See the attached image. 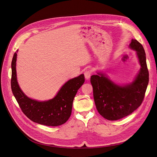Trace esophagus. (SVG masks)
<instances>
[{
	"instance_id": "esophagus-1",
	"label": "esophagus",
	"mask_w": 157,
	"mask_h": 157,
	"mask_svg": "<svg viewBox=\"0 0 157 157\" xmlns=\"http://www.w3.org/2000/svg\"><path fill=\"white\" fill-rule=\"evenodd\" d=\"M91 76V71L87 70V71H86L84 72V76H85V78L86 79H89V78H90Z\"/></svg>"
}]
</instances>
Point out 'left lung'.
Wrapping results in <instances>:
<instances>
[{"instance_id":"1","label":"left lung","mask_w":157,"mask_h":157,"mask_svg":"<svg viewBox=\"0 0 157 157\" xmlns=\"http://www.w3.org/2000/svg\"><path fill=\"white\" fill-rule=\"evenodd\" d=\"M129 48L136 52L140 69L132 82L119 84L111 81L105 73L97 71L91 77L93 96L98 113L109 121L125 117L142 104L148 84L146 55L142 44L132 39Z\"/></svg>"}]
</instances>
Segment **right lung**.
Here are the masks:
<instances>
[{
    "mask_svg": "<svg viewBox=\"0 0 157 157\" xmlns=\"http://www.w3.org/2000/svg\"><path fill=\"white\" fill-rule=\"evenodd\" d=\"M17 52L12 61L11 87L22 112L31 121L41 125L55 127L64 124L71 114L73 102L78 90L84 82V74L66 81L51 99L41 101L30 98L22 91L17 81Z\"/></svg>",
    "mask_w": 157,
    "mask_h": 157,
    "instance_id": "right-lung-1",
    "label": "right lung"
}]
</instances>
